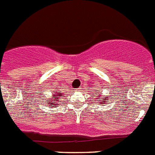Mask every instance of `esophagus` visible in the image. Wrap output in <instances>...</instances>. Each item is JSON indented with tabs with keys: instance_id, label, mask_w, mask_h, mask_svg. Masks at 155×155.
<instances>
[{
	"instance_id": "1",
	"label": "esophagus",
	"mask_w": 155,
	"mask_h": 155,
	"mask_svg": "<svg viewBox=\"0 0 155 155\" xmlns=\"http://www.w3.org/2000/svg\"><path fill=\"white\" fill-rule=\"evenodd\" d=\"M79 89H80V88H78V91H79Z\"/></svg>"
}]
</instances>
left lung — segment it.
Wrapping results in <instances>:
<instances>
[{"mask_svg":"<svg viewBox=\"0 0 155 155\" xmlns=\"http://www.w3.org/2000/svg\"><path fill=\"white\" fill-rule=\"evenodd\" d=\"M100 95H102V93H100ZM95 97H98V96H95ZM108 100L107 98L104 97V98H103V100H101V102H100V103H99V104H105L106 103H107V104L108 102H106V100ZM104 102V104H103Z\"/></svg>","mask_w":155,"mask_h":155,"instance_id":"1","label":"left lung"}]
</instances>
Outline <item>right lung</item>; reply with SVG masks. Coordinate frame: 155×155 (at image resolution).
I'll list each match as a JSON object with an SVG mask.
<instances>
[{
  "instance_id": "right-lung-1",
  "label": "right lung",
  "mask_w": 155,
  "mask_h": 155,
  "mask_svg": "<svg viewBox=\"0 0 155 155\" xmlns=\"http://www.w3.org/2000/svg\"><path fill=\"white\" fill-rule=\"evenodd\" d=\"M53 96L51 98H50V100L49 102L47 104H49L50 106V108L51 107H55V106L56 104L60 101V97L63 96V93H61V92H53Z\"/></svg>"
}]
</instances>
